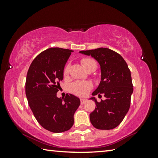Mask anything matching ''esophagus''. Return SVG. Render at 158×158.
<instances>
[{"label": "esophagus", "instance_id": "1", "mask_svg": "<svg viewBox=\"0 0 158 158\" xmlns=\"http://www.w3.org/2000/svg\"><path fill=\"white\" fill-rule=\"evenodd\" d=\"M85 102H86V100H85V99H80V102H81V105H84Z\"/></svg>", "mask_w": 158, "mask_h": 158}]
</instances>
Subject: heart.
<instances>
[{
    "instance_id": "b5f03b06",
    "label": "heart",
    "mask_w": 158,
    "mask_h": 158,
    "mask_svg": "<svg viewBox=\"0 0 158 158\" xmlns=\"http://www.w3.org/2000/svg\"><path fill=\"white\" fill-rule=\"evenodd\" d=\"M81 63L84 68L87 71L92 69L97 68V63L95 59L92 58H84L81 60ZM69 69H70V64L68 63L65 66L63 69V76L66 77L68 76ZM93 88V84L89 81H75L70 85L71 91L74 94L79 96H84L88 94Z\"/></svg>"
}]
</instances>
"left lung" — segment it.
<instances>
[{
    "instance_id": "1",
    "label": "left lung",
    "mask_w": 158,
    "mask_h": 158,
    "mask_svg": "<svg viewBox=\"0 0 158 158\" xmlns=\"http://www.w3.org/2000/svg\"><path fill=\"white\" fill-rule=\"evenodd\" d=\"M91 56L100 63V84L93 95L103 93L105 100L100 102L95 98L96 107L90 114L92 125L99 130H111L123 121L130 106L133 85L127 64L119 53L108 48L81 51Z\"/></svg>"
}]
</instances>
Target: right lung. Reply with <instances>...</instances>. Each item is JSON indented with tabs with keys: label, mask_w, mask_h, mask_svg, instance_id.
Returning <instances> with one entry per match:
<instances>
[{
	"label": "right lung",
	"mask_w": 158,
	"mask_h": 158,
	"mask_svg": "<svg viewBox=\"0 0 158 158\" xmlns=\"http://www.w3.org/2000/svg\"><path fill=\"white\" fill-rule=\"evenodd\" d=\"M73 51L49 48L41 52L31 63L26 80V95L37 122L52 132H63L74 124V114L80 105L78 98L66 94L58 98L63 69Z\"/></svg>",
	"instance_id": "obj_1"
}]
</instances>
